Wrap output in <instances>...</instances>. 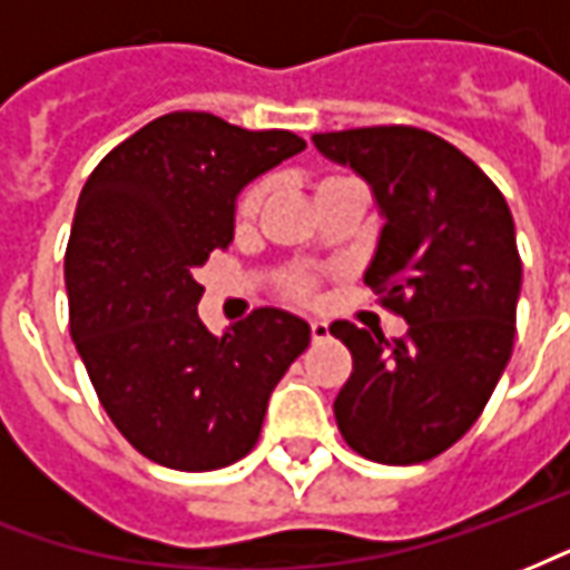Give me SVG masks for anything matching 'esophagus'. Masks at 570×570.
I'll return each instance as SVG.
<instances>
[{"label": "esophagus", "mask_w": 570, "mask_h": 570, "mask_svg": "<svg viewBox=\"0 0 570 570\" xmlns=\"http://www.w3.org/2000/svg\"><path fill=\"white\" fill-rule=\"evenodd\" d=\"M311 338H314V342H323V338H330V323H326V321H311Z\"/></svg>", "instance_id": "obj_1"}]
</instances>
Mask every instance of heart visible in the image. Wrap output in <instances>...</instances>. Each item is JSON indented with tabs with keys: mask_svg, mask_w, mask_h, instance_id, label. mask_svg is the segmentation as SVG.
I'll use <instances>...</instances> for the list:
<instances>
[{
	"mask_svg": "<svg viewBox=\"0 0 570 570\" xmlns=\"http://www.w3.org/2000/svg\"><path fill=\"white\" fill-rule=\"evenodd\" d=\"M335 179H345V176H326V179H321V186L335 183ZM265 195H268V183H253V186L237 198V210H235L237 225H249L253 219H256V213L262 210V200H265ZM286 293H289L293 298H311V293H314V281H311L308 274H293V277L286 281Z\"/></svg>",
	"mask_w": 570,
	"mask_h": 570,
	"instance_id": "heart-1",
	"label": "heart"
}]
</instances>
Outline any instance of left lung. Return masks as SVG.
<instances>
[{"label":"left lung","instance_id":"obj_1","mask_svg":"<svg viewBox=\"0 0 570 570\" xmlns=\"http://www.w3.org/2000/svg\"><path fill=\"white\" fill-rule=\"evenodd\" d=\"M314 146L372 186L384 228L363 281L409 323L394 342L347 321L330 326L354 357L335 421L363 458L421 464L476 424L513 354V213L464 151L430 130H335L314 134Z\"/></svg>","mask_w":570,"mask_h":570}]
</instances>
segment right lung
Here are the masks:
<instances>
[{"label":"right lung","instance_id":"right-lung-1","mask_svg":"<svg viewBox=\"0 0 570 570\" xmlns=\"http://www.w3.org/2000/svg\"><path fill=\"white\" fill-rule=\"evenodd\" d=\"M305 149L289 130L170 112L118 142L81 188L69 235V333L106 415L149 461L186 473L240 461L311 326L256 308L213 335L195 268L235 235L240 188Z\"/></svg>","mask_w":570,"mask_h":570}]
</instances>
